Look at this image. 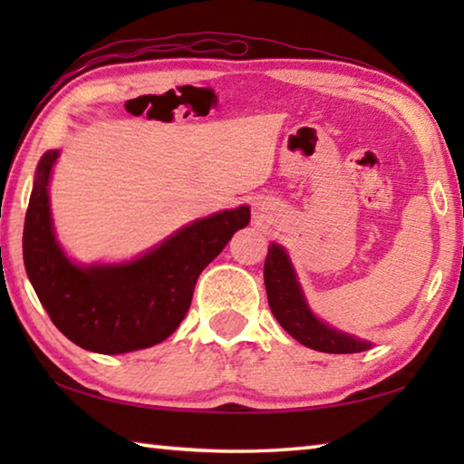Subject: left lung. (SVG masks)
I'll return each mask as SVG.
<instances>
[{
	"mask_svg": "<svg viewBox=\"0 0 464 464\" xmlns=\"http://www.w3.org/2000/svg\"><path fill=\"white\" fill-rule=\"evenodd\" d=\"M264 282L274 317L296 342L317 352H327V354H354V352L371 348V342L337 332L313 315L296 280L293 264H290L285 247L276 243H272L268 256H266Z\"/></svg>",
	"mask_w": 464,
	"mask_h": 464,
	"instance_id": "obj_1",
	"label": "left lung"
}]
</instances>
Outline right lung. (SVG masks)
Returning <instances> with one entry per match:
<instances>
[{
    "mask_svg": "<svg viewBox=\"0 0 464 464\" xmlns=\"http://www.w3.org/2000/svg\"><path fill=\"white\" fill-rule=\"evenodd\" d=\"M59 151L38 161L24 221V266L54 327L83 350L124 354L176 332L200 272L249 223V207L210 215L127 264H73L54 239L49 179Z\"/></svg>",
    "mask_w": 464,
    "mask_h": 464,
    "instance_id": "add662e5",
    "label": "right lung"
}]
</instances>
